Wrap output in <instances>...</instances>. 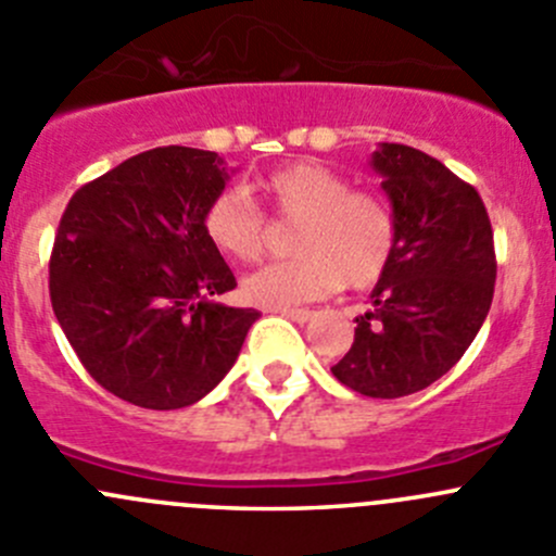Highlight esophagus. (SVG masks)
<instances>
[{
    "instance_id": "34e87169",
    "label": "esophagus",
    "mask_w": 556,
    "mask_h": 556,
    "mask_svg": "<svg viewBox=\"0 0 556 556\" xmlns=\"http://www.w3.org/2000/svg\"><path fill=\"white\" fill-rule=\"evenodd\" d=\"M285 314V317H290L293 319V323H309V319H314V312L312 309H279Z\"/></svg>"
}]
</instances>
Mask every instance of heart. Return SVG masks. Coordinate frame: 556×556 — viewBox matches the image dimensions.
<instances>
[{
    "instance_id": "1",
    "label": "heart",
    "mask_w": 556,
    "mask_h": 556,
    "mask_svg": "<svg viewBox=\"0 0 556 556\" xmlns=\"http://www.w3.org/2000/svg\"><path fill=\"white\" fill-rule=\"evenodd\" d=\"M252 188L277 220H295V257L268 263L244 279L252 304L290 309L341 285L361 290L382 279L397 247V215L382 193L350 188L344 174L312 159L263 174ZM201 228L220 255L237 263L257 261L268 244L266 217L242 188L212 195Z\"/></svg>"
}]
</instances>
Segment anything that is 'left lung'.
Wrapping results in <instances>:
<instances>
[{"label": "left lung", "instance_id": "left-lung-1", "mask_svg": "<svg viewBox=\"0 0 556 556\" xmlns=\"http://www.w3.org/2000/svg\"><path fill=\"white\" fill-rule=\"evenodd\" d=\"M371 166L397 215V247L330 371L361 395L403 397L444 377L484 325L495 242L479 190L433 155L382 144Z\"/></svg>", "mask_w": 556, "mask_h": 556}]
</instances>
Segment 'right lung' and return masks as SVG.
<instances>
[{"mask_svg": "<svg viewBox=\"0 0 556 556\" xmlns=\"http://www.w3.org/2000/svg\"><path fill=\"white\" fill-rule=\"evenodd\" d=\"M217 153L144 150L75 190L50 252V304L83 368L155 412L201 401L231 371L255 309L217 304L237 277L201 228L226 188Z\"/></svg>", "mask_w": 556, "mask_h": 556, "instance_id": "obj_1", "label": "right lung"}]
</instances>
